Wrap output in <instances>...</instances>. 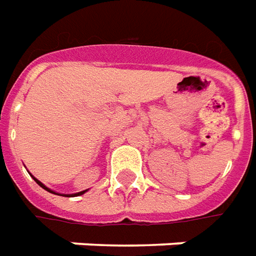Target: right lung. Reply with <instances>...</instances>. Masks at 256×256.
<instances>
[{
  "label": "right lung",
  "instance_id": "obj_1",
  "mask_svg": "<svg viewBox=\"0 0 256 256\" xmlns=\"http://www.w3.org/2000/svg\"><path fill=\"white\" fill-rule=\"evenodd\" d=\"M32 179H34V180H36V182H37L38 184H40V186H41V188H42V189H45V190H46V192H50V193H52V194L63 196V197H77V196H81V194H84L85 192H88V190H84V192H78V193H74V194H59V193H56V192H54V190H50V188H46V186H45L44 183H42V182H40V180H38L37 178H34V176H32Z\"/></svg>",
  "mask_w": 256,
  "mask_h": 256
}]
</instances>
